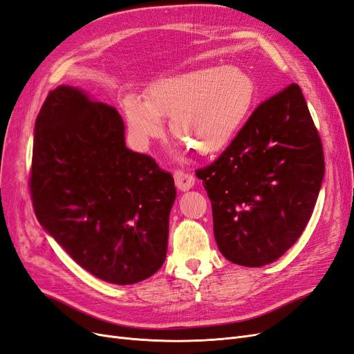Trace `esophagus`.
<instances>
[{
    "mask_svg": "<svg viewBox=\"0 0 354 354\" xmlns=\"http://www.w3.org/2000/svg\"><path fill=\"white\" fill-rule=\"evenodd\" d=\"M174 180H176V186L180 190H189L195 185V177L185 169H177L174 173Z\"/></svg>",
    "mask_w": 354,
    "mask_h": 354,
    "instance_id": "34e87169",
    "label": "esophagus"
}]
</instances>
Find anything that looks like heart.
<instances>
[{"instance_id": "heart-1", "label": "heart", "mask_w": 354, "mask_h": 354, "mask_svg": "<svg viewBox=\"0 0 354 354\" xmlns=\"http://www.w3.org/2000/svg\"><path fill=\"white\" fill-rule=\"evenodd\" d=\"M254 95L255 84L241 68H199L155 81L146 100L127 94L121 104L136 140L159 136L162 118H171L177 140L194 153L208 156L227 146Z\"/></svg>"}]
</instances>
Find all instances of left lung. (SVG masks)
Returning <instances> with one entry per match:
<instances>
[{
	"instance_id": "1",
	"label": "left lung",
	"mask_w": 354,
	"mask_h": 354,
	"mask_svg": "<svg viewBox=\"0 0 354 354\" xmlns=\"http://www.w3.org/2000/svg\"><path fill=\"white\" fill-rule=\"evenodd\" d=\"M325 174L322 140L298 84L257 106L212 164L196 169L214 236L234 264L276 261L301 236Z\"/></svg>"
}]
</instances>
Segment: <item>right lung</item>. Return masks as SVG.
Returning a JSON list of instances; mask_svg holds the SVG:
<instances>
[{
	"label": "right lung",
	"mask_w": 354,
	"mask_h": 354,
	"mask_svg": "<svg viewBox=\"0 0 354 354\" xmlns=\"http://www.w3.org/2000/svg\"><path fill=\"white\" fill-rule=\"evenodd\" d=\"M30 199L73 261L102 281L131 285L162 266L174 178L127 149L112 106L60 85L37 116Z\"/></svg>",
	"instance_id": "right-lung-1"
}]
</instances>
